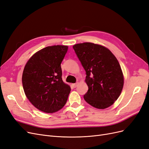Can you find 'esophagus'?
Wrapping results in <instances>:
<instances>
[{
  "mask_svg": "<svg viewBox=\"0 0 149 149\" xmlns=\"http://www.w3.org/2000/svg\"><path fill=\"white\" fill-rule=\"evenodd\" d=\"M78 83H76L74 84H72V86H73V88H76L78 86Z\"/></svg>",
  "mask_w": 149,
  "mask_h": 149,
  "instance_id": "34e87169",
  "label": "esophagus"
}]
</instances>
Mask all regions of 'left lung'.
I'll return each mask as SVG.
<instances>
[{"mask_svg":"<svg viewBox=\"0 0 149 149\" xmlns=\"http://www.w3.org/2000/svg\"><path fill=\"white\" fill-rule=\"evenodd\" d=\"M74 50L86 71L88 91L84 100L97 109H106L118 100L124 86L120 66L107 48L86 42L76 44Z\"/></svg>","mask_w":149,"mask_h":149,"instance_id":"8db88e82","label":"left lung"}]
</instances>
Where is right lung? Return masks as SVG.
Instances as JSON below:
<instances>
[{
  "label": "right lung",
  "instance_id": "right-lung-1",
  "mask_svg": "<svg viewBox=\"0 0 149 149\" xmlns=\"http://www.w3.org/2000/svg\"><path fill=\"white\" fill-rule=\"evenodd\" d=\"M68 46L54 45L35 53L26 63L22 84L30 102L40 111L53 113L61 109L71 91L62 80L61 63Z\"/></svg>",
  "mask_w": 149,
  "mask_h": 149
}]
</instances>
